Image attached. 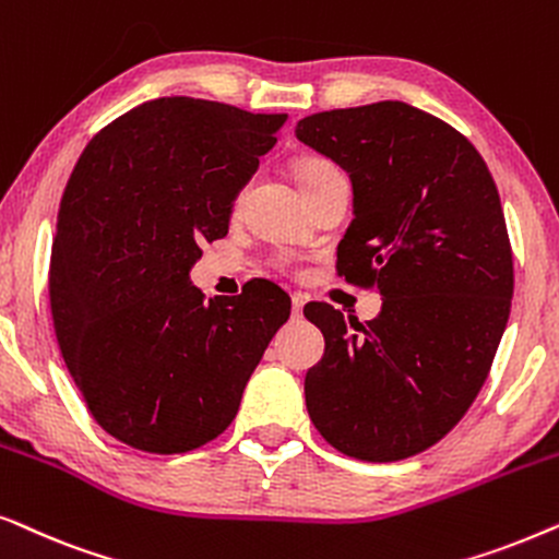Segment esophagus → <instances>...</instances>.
Masks as SVG:
<instances>
[{"mask_svg":"<svg viewBox=\"0 0 559 559\" xmlns=\"http://www.w3.org/2000/svg\"><path fill=\"white\" fill-rule=\"evenodd\" d=\"M302 308H305V300H302L300 295H295V297H293V318H295V320L302 318Z\"/></svg>","mask_w":559,"mask_h":559,"instance_id":"1","label":"esophagus"}]
</instances>
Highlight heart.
<instances>
[{
  "instance_id": "obj_1",
  "label": "heart",
  "mask_w": 559,
  "mask_h": 559,
  "mask_svg": "<svg viewBox=\"0 0 559 559\" xmlns=\"http://www.w3.org/2000/svg\"><path fill=\"white\" fill-rule=\"evenodd\" d=\"M335 170H338V167H335L331 159L308 157V159H302L300 167H297V180H300V186H305V182H312V180L323 178V175H331Z\"/></svg>"
}]
</instances>
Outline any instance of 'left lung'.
<instances>
[{
	"label": "left lung",
	"mask_w": 559,
	"mask_h": 559,
	"mask_svg": "<svg viewBox=\"0 0 559 559\" xmlns=\"http://www.w3.org/2000/svg\"><path fill=\"white\" fill-rule=\"evenodd\" d=\"M295 134L354 186L338 277L384 297L364 325L305 308L325 338L305 404L343 455L404 461L461 423L491 371L514 295L499 190L457 129L402 102L312 114Z\"/></svg>",
	"instance_id": "left-lung-1"
}]
</instances>
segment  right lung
I'll return each instance as SVG.
<instances>
[{
    "label": "right lung",
    "mask_w": 559,
    "mask_h": 559,
    "mask_svg": "<svg viewBox=\"0 0 559 559\" xmlns=\"http://www.w3.org/2000/svg\"><path fill=\"white\" fill-rule=\"evenodd\" d=\"M287 114L190 96L140 104L81 152L60 198L50 310L60 354L111 438L188 453L218 438L289 318L274 282L236 297L190 285L203 241L228 234L231 205Z\"/></svg>",
    "instance_id": "right-lung-1"
}]
</instances>
